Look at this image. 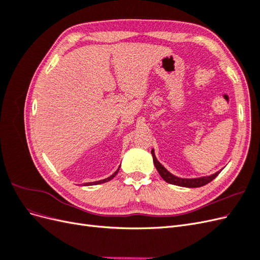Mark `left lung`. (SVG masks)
Returning <instances> with one entry per match:
<instances>
[{"instance_id":"left-lung-1","label":"left lung","mask_w":260,"mask_h":260,"mask_svg":"<svg viewBox=\"0 0 260 260\" xmlns=\"http://www.w3.org/2000/svg\"><path fill=\"white\" fill-rule=\"evenodd\" d=\"M152 156H153V161H154V165L155 167L157 169V171L159 172L160 177L166 181V182L170 183V184H175V185H178V186H183V187H200V186H203L205 185L207 183H209L210 181L214 180L219 174L220 171L219 170L217 172H215V174H212L210 176H205V177H200V178H191V179H187V178H179L175 175H172L171 172H169L166 168H165L157 160L156 156H155V152L154 149H152Z\"/></svg>"}]
</instances>
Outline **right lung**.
Instances as JSON below:
<instances>
[{"instance_id": "right-lung-1", "label": "right lung", "mask_w": 260, "mask_h": 260, "mask_svg": "<svg viewBox=\"0 0 260 260\" xmlns=\"http://www.w3.org/2000/svg\"><path fill=\"white\" fill-rule=\"evenodd\" d=\"M120 167V166H119ZM118 171H119V168H118L114 174L112 175V176H109L108 178H106V179H103V180H100V181H94V182H88V183H85V184H83V185H95V184H101V183H105V182H108L109 180H112L113 178H115L116 177V175L118 174Z\"/></svg>"}]
</instances>
